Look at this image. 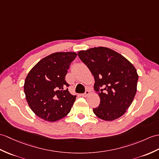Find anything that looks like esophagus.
<instances>
[{
  "label": "esophagus",
  "mask_w": 159,
  "mask_h": 159,
  "mask_svg": "<svg viewBox=\"0 0 159 159\" xmlns=\"http://www.w3.org/2000/svg\"><path fill=\"white\" fill-rule=\"evenodd\" d=\"M89 94H90V91L89 90H86L85 92L82 94V96L83 97H87Z\"/></svg>",
  "instance_id": "1"
}]
</instances>
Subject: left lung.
Masks as SVG:
<instances>
[{
	"label": "left lung",
	"instance_id": "1",
	"mask_svg": "<svg viewBox=\"0 0 159 159\" xmlns=\"http://www.w3.org/2000/svg\"><path fill=\"white\" fill-rule=\"evenodd\" d=\"M95 79L94 90L100 104L93 108L100 119L111 121L127 112L137 91L138 75L134 66L120 53L99 47L78 52Z\"/></svg>",
	"mask_w": 159,
	"mask_h": 159
}]
</instances>
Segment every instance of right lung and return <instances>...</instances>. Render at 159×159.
<instances>
[{
    "label": "right lung",
    "instance_id": "1",
    "mask_svg": "<svg viewBox=\"0 0 159 159\" xmlns=\"http://www.w3.org/2000/svg\"><path fill=\"white\" fill-rule=\"evenodd\" d=\"M75 52H56L40 60L25 78L24 90L30 108L44 120L54 122L70 111L76 96L70 93L65 76Z\"/></svg>",
    "mask_w": 159,
    "mask_h": 159
}]
</instances>
